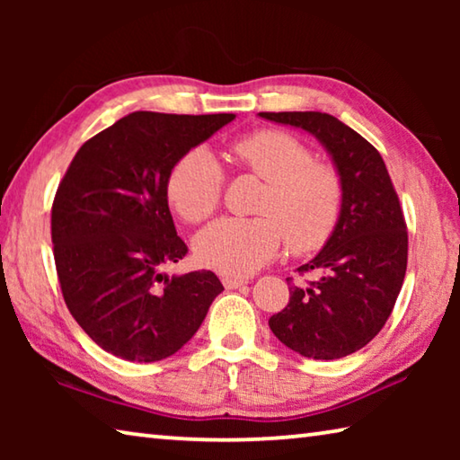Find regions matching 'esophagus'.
Returning a JSON list of instances; mask_svg holds the SVG:
<instances>
[{
	"label": "esophagus",
	"instance_id": "obj_1",
	"mask_svg": "<svg viewBox=\"0 0 460 460\" xmlns=\"http://www.w3.org/2000/svg\"><path fill=\"white\" fill-rule=\"evenodd\" d=\"M223 286L227 288V290H237V288L247 286V279H243V278H223Z\"/></svg>",
	"mask_w": 460,
	"mask_h": 460
}]
</instances>
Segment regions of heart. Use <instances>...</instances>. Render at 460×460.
I'll return each mask as SVG.
<instances>
[{"label": "heart", "instance_id": "heart-1", "mask_svg": "<svg viewBox=\"0 0 460 460\" xmlns=\"http://www.w3.org/2000/svg\"><path fill=\"white\" fill-rule=\"evenodd\" d=\"M239 164L268 182L260 217H223L194 239L200 266L225 276H249L278 255L288 237L292 252L323 247L339 221L342 186L334 168L314 162L308 146L286 131L261 129L237 139ZM225 174L207 147L176 160L166 192L174 211L189 223L205 221L219 207Z\"/></svg>", "mask_w": 460, "mask_h": 460}]
</instances>
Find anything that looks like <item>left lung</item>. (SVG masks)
I'll return each mask as SVG.
<instances>
[{
    "label": "left lung",
    "instance_id": "1",
    "mask_svg": "<svg viewBox=\"0 0 460 460\" xmlns=\"http://www.w3.org/2000/svg\"><path fill=\"white\" fill-rule=\"evenodd\" d=\"M316 137L341 178L339 221L321 252L298 271L321 270L292 286L270 329L308 359H341L376 337L392 314L408 266V233L385 162L355 129L318 111L258 113Z\"/></svg>",
    "mask_w": 460,
    "mask_h": 460
}]
</instances>
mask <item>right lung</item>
I'll return each mask as SVG.
<instances>
[{
    "label": "right lung",
    "mask_w": 460,
    "mask_h": 460,
    "mask_svg": "<svg viewBox=\"0 0 460 460\" xmlns=\"http://www.w3.org/2000/svg\"><path fill=\"white\" fill-rule=\"evenodd\" d=\"M235 113L134 111L81 146L52 205V243L62 296L75 321L119 359L174 355L223 292L213 271L168 276L186 243L168 208L178 158Z\"/></svg>",
    "instance_id": "add662e5"
}]
</instances>
